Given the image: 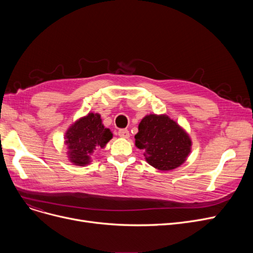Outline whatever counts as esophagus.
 Returning a JSON list of instances; mask_svg holds the SVG:
<instances>
[{"label":"esophagus","mask_w":253,"mask_h":253,"mask_svg":"<svg viewBox=\"0 0 253 253\" xmlns=\"http://www.w3.org/2000/svg\"><path fill=\"white\" fill-rule=\"evenodd\" d=\"M118 135H119L120 137L128 138V137L130 136V133H129V131H128L127 129H120V130L118 131Z\"/></svg>","instance_id":"obj_1"}]
</instances>
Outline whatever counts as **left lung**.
Wrapping results in <instances>:
<instances>
[{"instance_id": "left-lung-1", "label": "left lung", "mask_w": 253, "mask_h": 253, "mask_svg": "<svg viewBox=\"0 0 253 253\" xmlns=\"http://www.w3.org/2000/svg\"><path fill=\"white\" fill-rule=\"evenodd\" d=\"M134 138L147 162L162 171L179 167L191 153L189 134L166 115L145 116Z\"/></svg>"}]
</instances>
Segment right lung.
<instances>
[{
  "mask_svg": "<svg viewBox=\"0 0 253 253\" xmlns=\"http://www.w3.org/2000/svg\"><path fill=\"white\" fill-rule=\"evenodd\" d=\"M112 137L113 133L103 126L100 115L89 113L79 119L65 133L70 161L78 166L89 164L93 152L104 148Z\"/></svg>",
  "mask_w": 253,
  "mask_h": 253,
  "instance_id": "1",
  "label": "right lung"
}]
</instances>
